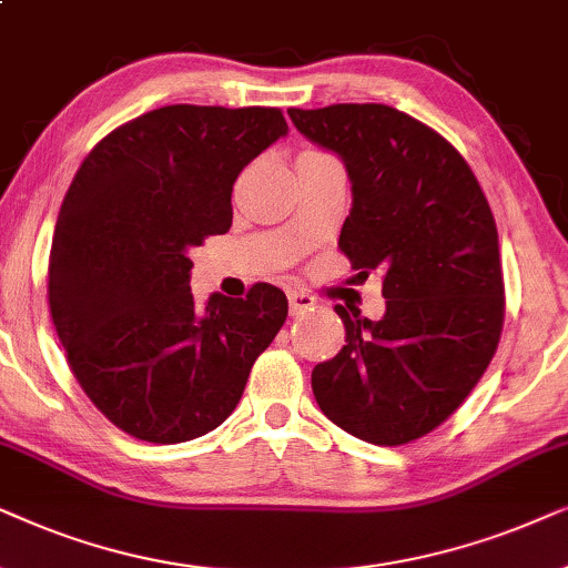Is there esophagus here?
<instances>
[{"label":"esophagus","mask_w":568,"mask_h":568,"mask_svg":"<svg viewBox=\"0 0 568 568\" xmlns=\"http://www.w3.org/2000/svg\"><path fill=\"white\" fill-rule=\"evenodd\" d=\"M288 304H291V314L298 316L304 312H312V308L316 306L314 296H308V293L304 291H288Z\"/></svg>","instance_id":"1"}]
</instances>
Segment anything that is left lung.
Segmentation results:
<instances>
[{"label":"left lung","mask_w":568,"mask_h":568,"mask_svg":"<svg viewBox=\"0 0 568 568\" xmlns=\"http://www.w3.org/2000/svg\"><path fill=\"white\" fill-rule=\"evenodd\" d=\"M296 130L343 158L353 207L339 252L382 270L387 312L335 306L345 345L316 363L322 413L355 438L399 447L442 426L494 358L504 272L486 194L457 148L384 103L288 109Z\"/></svg>","instance_id":"obj_1"}]
</instances>
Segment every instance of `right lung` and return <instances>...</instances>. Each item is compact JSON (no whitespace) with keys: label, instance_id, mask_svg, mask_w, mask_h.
I'll return each mask as SVG.
<instances>
[{"label":"right lung","instance_id":"obj_1","mask_svg":"<svg viewBox=\"0 0 568 568\" xmlns=\"http://www.w3.org/2000/svg\"><path fill=\"white\" fill-rule=\"evenodd\" d=\"M288 132L280 109L163 105L90 150L49 256V308L74 379L113 426L153 444L236 410L288 298L256 283L196 308L189 252L231 229L233 181Z\"/></svg>","mask_w":568,"mask_h":568}]
</instances>
